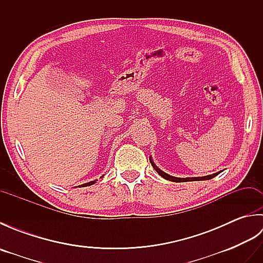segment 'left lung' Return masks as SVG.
Returning <instances> with one entry per match:
<instances>
[{
    "label": "left lung",
    "instance_id": "obj_1",
    "mask_svg": "<svg viewBox=\"0 0 263 263\" xmlns=\"http://www.w3.org/2000/svg\"><path fill=\"white\" fill-rule=\"evenodd\" d=\"M150 163H152V166L154 167V170L158 173V174L164 177L165 180H168V181H172V182H185V181H204V180H210V178L217 176L219 173H215V174L212 175H208V176H203V177H187V178H180V177H174V176H171L168 174H166V173H164L163 171H160L157 166H156L154 164V161L152 160V158H150Z\"/></svg>",
    "mask_w": 263,
    "mask_h": 263
}]
</instances>
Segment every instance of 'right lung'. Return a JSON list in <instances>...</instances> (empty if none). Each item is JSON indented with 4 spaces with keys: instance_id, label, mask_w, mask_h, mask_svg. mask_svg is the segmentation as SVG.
I'll use <instances>...</instances> for the list:
<instances>
[{
    "instance_id": "1",
    "label": "right lung",
    "mask_w": 263,
    "mask_h": 263,
    "mask_svg": "<svg viewBox=\"0 0 263 263\" xmlns=\"http://www.w3.org/2000/svg\"><path fill=\"white\" fill-rule=\"evenodd\" d=\"M95 183V181H92V182H89V183H85V184H82V185H80V186H88V185H92V184Z\"/></svg>"
}]
</instances>
